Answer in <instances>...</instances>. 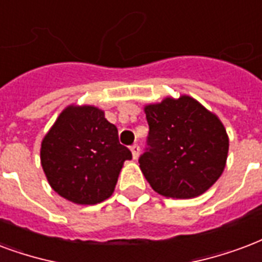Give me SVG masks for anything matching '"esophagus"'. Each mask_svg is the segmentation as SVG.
<instances>
[{
    "label": "esophagus",
    "mask_w": 262,
    "mask_h": 262,
    "mask_svg": "<svg viewBox=\"0 0 262 262\" xmlns=\"http://www.w3.org/2000/svg\"><path fill=\"white\" fill-rule=\"evenodd\" d=\"M130 151H132V155H133V159H137V157H139V154H140L139 144H133V145H132Z\"/></svg>",
    "instance_id": "34e87169"
}]
</instances>
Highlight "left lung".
<instances>
[{
  "label": "left lung",
  "instance_id": "obj_1",
  "mask_svg": "<svg viewBox=\"0 0 262 262\" xmlns=\"http://www.w3.org/2000/svg\"><path fill=\"white\" fill-rule=\"evenodd\" d=\"M144 110L149 130L139 163L154 191L176 199L207 191L228 155V136L219 118L188 96Z\"/></svg>",
  "mask_w": 262,
  "mask_h": 262
}]
</instances>
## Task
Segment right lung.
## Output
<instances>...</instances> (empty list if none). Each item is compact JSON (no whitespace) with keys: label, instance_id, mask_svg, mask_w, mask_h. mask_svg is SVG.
<instances>
[{"label":"right lung","instance_id":"obj_1","mask_svg":"<svg viewBox=\"0 0 262 262\" xmlns=\"http://www.w3.org/2000/svg\"><path fill=\"white\" fill-rule=\"evenodd\" d=\"M130 149L119 143L118 129L101 110L83 105L60 114L41 145V163L60 196L96 205L111 196Z\"/></svg>","mask_w":262,"mask_h":262}]
</instances>
